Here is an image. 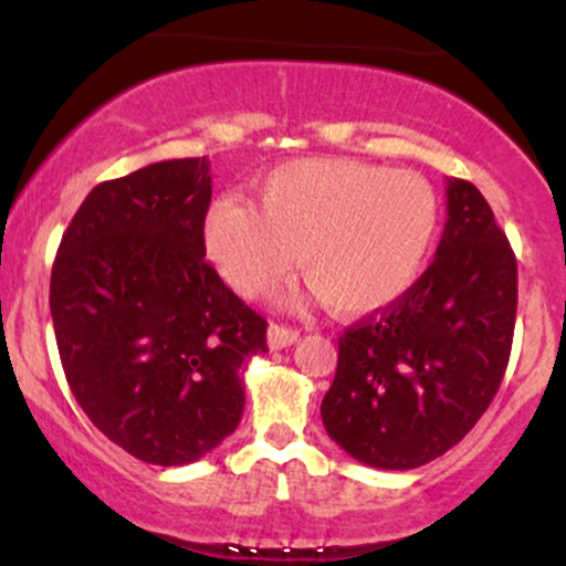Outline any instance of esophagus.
I'll list each match as a JSON object with an SVG mask.
<instances>
[{"label": "esophagus", "mask_w": 566, "mask_h": 566, "mask_svg": "<svg viewBox=\"0 0 566 566\" xmlns=\"http://www.w3.org/2000/svg\"><path fill=\"white\" fill-rule=\"evenodd\" d=\"M301 329L287 327V324H271L269 327V346L271 348H287L292 343H297Z\"/></svg>", "instance_id": "obj_1"}]
</instances>
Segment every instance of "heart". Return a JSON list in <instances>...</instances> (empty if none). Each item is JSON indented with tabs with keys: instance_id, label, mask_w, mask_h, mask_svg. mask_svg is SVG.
<instances>
[{
	"instance_id": "b5f03b06",
	"label": "heart",
	"mask_w": 566,
	"mask_h": 566,
	"mask_svg": "<svg viewBox=\"0 0 566 566\" xmlns=\"http://www.w3.org/2000/svg\"><path fill=\"white\" fill-rule=\"evenodd\" d=\"M441 201L423 175L356 159H295L258 180V207L212 205L205 244L247 297L301 269L337 314L361 316L405 297L439 237Z\"/></svg>"
}]
</instances>
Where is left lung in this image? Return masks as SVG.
Returning a JSON list of instances; mask_svg holds the SVG:
<instances>
[{
  "label": "left lung",
  "instance_id": "left-lung-1",
  "mask_svg": "<svg viewBox=\"0 0 566 566\" xmlns=\"http://www.w3.org/2000/svg\"><path fill=\"white\" fill-rule=\"evenodd\" d=\"M516 324V255L476 186L447 184L437 258L405 297L346 327L322 399L329 439L407 471L458 444L495 399Z\"/></svg>",
  "mask_w": 566,
  "mask_h": 566
}]
</instances>
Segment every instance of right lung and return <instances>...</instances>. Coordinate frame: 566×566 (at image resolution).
<instances>
[{
    "instance_id": "add662e5",
    "label": "right lung",
    "mask_w": 566,
    "mask_h": 566,
    "mask_svg": "<svg viewBox=\"0 0 566 566\" xmlns=\"http://www.w3.org/2000/svg\"><path fill=\"white\" fill-rule=\"evenodd\" d=\"M207 157L97 184L50 276L57 354L93 426L143 463L186 465L237 431L239 369L269 322L205 261Z\"/></svg>"
}]
</instances>
